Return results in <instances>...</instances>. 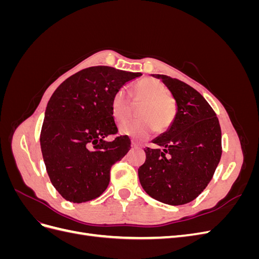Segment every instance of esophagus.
<instances>
[{"label":"esophagus","mask_w":259,"mask_h":259,"mask_svg":"<svg viewBox=\"0 0 259 259\" xmlns=\"http://www.w3.org/2000/svg\"><path fill=\"white\" fill-rule=\"evenodd\" d=\"M131 146H132V148H140V147H142L140 145H138L136 142H134V140H132Z\"/></svg>","instance_id":"obj_1"}]
</instances>
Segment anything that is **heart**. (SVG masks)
<instances>
[{
  "instance_id": "obj_1",
  "label": "heart",
  "mask_w": 259,
  "mask_h": 259,
  "mask_svg": "<svg viewBox=\"0 0 259 259\" xmlns=\"http://www.w3.org/2000/svg\"><path fill=\"white\" fill-rule=\"evenodd\" d=\"M160 81L145 77L133 85L131 99L140 103L137 108L138 120L127 121L120 126L123 135L143 139L150 135L153 130L156 134L166 132L173 124L177 105L174 97ZM111 114L115 122L121 123L127 119L131 112V101L124 89L117 90L111 98Z\"/></svg>"
}]
</instances>
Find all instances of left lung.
<instances>
[{"label":"left lung","instance_id":"1","mask_svg":"<svg viewBox=\"0 0 259 259\" xmlns=\"http://www.w3.org/2000/svg\"><path fill=\"white\" fill-rule=\"evenodd\" d=\"M177 112L171 126L154 138L138 168L139 182L151 198L169 205L193 201L205 189L222 156V131L216 113L191 86L163 74Z\"/></svg>","mask_w":259,"mask_h":259}]
</instances>
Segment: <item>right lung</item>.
I'll return each mask as SVG.
<instances>
[{"label":"right lung","mask_w":259,"mask_h":259,"mask_svg":"<svg viewBox=\"0 0 259 259\" xmlns=\"http://www.w3.org/2000/svg\"><path fill=\"white\" fill-rule=\"evenodd\" d=\"M142 75L112 67L81 70L62 82L46 107L41 150L51 182L67 201L98 198L110 182V169L131 148L127 136L116 135L111 98L122 86Z\"/></svg>","instance_id":"obj_1"}]
</instances>
